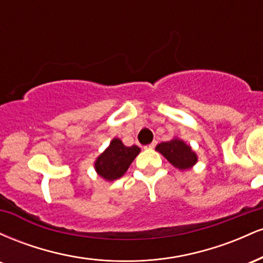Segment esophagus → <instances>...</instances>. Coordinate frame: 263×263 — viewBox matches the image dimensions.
Listing matches in <instances>:
<instances>
[{
    "mask_svg": "<svg viewBox=\"0 0 263 263\" xmlns=\"http://www.w3.org/2000/svg\"><path fill=\"white\" fill-rule=\"evenodd\" d=\"M156 144H157V142H156V141H153L152 143H149L148 146H146V148H155V147H156Z\"/></svg>",
    "mask_w": 263,
    "mask_h": 263,
    "instance_id": "obj_1",
    "label": "esophagus"
}]
</instances>
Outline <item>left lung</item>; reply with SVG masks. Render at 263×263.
I'll return each mask as SVG.
<instances>
[{
    "label": "left lung",
    "instance_id": "8db88e82",
    "mask_svg": "<svg viewBox=\"0 0 263 263\" xmlns=\"http://www.w3.org/2000/svg\"><path fill=\"white\" fill-rule=\"evenodd\" d=\"M156 149L164 156L172 165L180 171L189 170L198 162V156L195 155L192 147L179 138L162 142V143L157 144Z\"/></svg>",
    "mask_w": 263,
    "mask_h": 263
}]
</instances>
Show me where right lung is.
Masks as SVG:
<instances>
[{
  "label": "right lung",
  "instance_id": "right-lung-1",
  "mask_svg": "<svg viewBox=\"0 0 263 263\" xmlns=\"http://www.w3.org/2000/svg\"><path fill=\"white\" fill-rule=\"evenodd\" d=\"M140 152V147H126L120 138H114L110 146L96 158V173L108 182L119 179L126 173L129 164Z\"/></svg>",
  "mask_w": 263,
  "mask_h": 263
}]
</instances>
